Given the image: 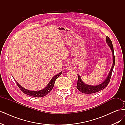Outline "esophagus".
Instances as JSON below:
<instances>
[{"label":"esophagus","mask_w":125,"mask_h":125,"mask_svg":"<svg viewBox=\"0 0 125 125\" xmlns=\"http://www.w3.org/2000/svg\"><path fill=\"white\" fill-rule=\"evenodd\" d=\"M74 68V66L73 65V63H69L68 64H67L66 67V69L67 70H72Z\"/></svg>","instance_id":"obj_1"}]
</instances>
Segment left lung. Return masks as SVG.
I'll list each match as a JSON object with an SVG mask.
<instances>
[{
    "instance_id": "1",
    "label": "left lung",
    "mask_w": 125,
    "mask_h": 125,
    "mask_svg": "<svg viewBox=\"0 0 125 125\" xmlns=\"http://www.w3.org/2000/svg\"><path fill=\"white\" fill-rule=\"evenodd\" d=\"M106 42L108 46L110 48L112 52L113 56V65L111 68L110 71L109 72V73L107 76L106 78L105 79V80L101 83L96 85H88L85 84L83 81H82L81 77L79 74H78V83L77 85V89L83 93L85 94H92L94 93H96L104 89L107 86L110 81L111 77L112 76V72L114 67L115 66V58L114 53V48H113V44L112 43V41L108 36H106Z\"/></svg>"
}]
</instances>
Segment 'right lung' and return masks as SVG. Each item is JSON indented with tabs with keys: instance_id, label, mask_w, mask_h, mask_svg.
Here are the masks:
<instances>
[{
	"instance_id": "1",
	"label": "right lung",
	"mask_w": 125,
	"mask_h": 125,
	"mask_svg": "<svg viewBox=\"0 0 125 125\" xmlns=\"http://www.w3.org/2000/svg\"><path fill=\"white\" fill-rule=\"evenodd\" d=\"M62 73V71L60 72V73L56 74L55 76H54L52 78L51 80H50V82L48 83V84L46 85V86L44 88V89L40 90L39 91H31L29 90L28 89H26L24 88L23 87H22L21 85L18 83V82L16 80V82L17 84V85L18 86L19 88L20 89V90L22 91V92H23L24 93H25L26 95H28L31 96L33 97H41L45 96L47 94H48L50 93L52 89L53 88L54 86V84L55 81L58 77H59L60 75Z\"/></svg>"
}]
</instances>
